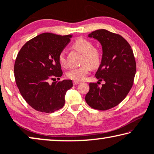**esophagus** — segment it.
Segmentation results:
<instances>
[{"label": "esophagus", "instance_id": "esophagus-1", "mask_svg": "<svg viewBox=\"0 0 154 154\" xmlns=\"http://www.w3.org/2000/svg\"><path fill=\"white\" fill-rule=\"evenodd\" d=\"M81 82H78V81H74L73 82V84L74 85H77V84H79Z\"/></svg>", "mask_w": 154, "mask_h": 154}]
</instances>
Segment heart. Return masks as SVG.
Wrapping results in <instances>:
<instances>
[{
	"label": "heart",
	"instance_id": "heart-1",
	"mask_svg": "<svg viewBox=\"0 0 154 154\" xmlns=\"http://www.w3.org/2000/svg\"><path fill=\"white\" fill-rule=\"evenodd\" d=\"M72 45L75 49L83 53L81 62L83 65L68 71L66 77L70 79L79 82L85 79L90 72L91 68H97L99 67L102 62V54L99 50L94 48L93 43L91 41L83 38H77ZM58 61L61 67L65 68L67 66V61L64 51L59 52Z\"/></svg>",
	"mask_w": 154,
	"mask_h": 154
}]
</instances>
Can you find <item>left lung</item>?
<instances>
[{"label":"left lung","instance_id":"8db88e82","mask_svg":"<svg viewBox=\"0 0 154 154\" xmlns=\"http://www.w3.org/2000/svg\"><path fill=\"white\" fill-rule=\"evenodd\" d=\"M102 45V59L95 74L105 84H89L85 100L89 106L106 111L116 106L127 97L134 84L136 63L133 50L127 41L118 34L102 29L88 35Z\"/></svg>","mask_w":154,"mask_h":154}]
</instances>
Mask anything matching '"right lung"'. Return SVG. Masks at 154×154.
<instances>
[{
  "mask_svg": "<svg viewBox=\"0 0 154 154\" xmlns=\"http://www.w3.org/2000/svg\"><path fill=\"white\" fill-rule=\"evenodd\" d=\"M72 35L43 33L26 42L16 58L14 71L20 95L32 109L50 113L63 108L72 80L59 81L63 72L58 61ZM58 81L52 84L50 79Z\"/></svg>",
  "mask_w": 154,
  "mask_h": 154,
  "instance_id": "obj_1",
  "label": "right lung"
}]
</instances>
